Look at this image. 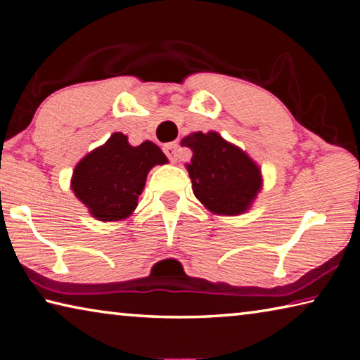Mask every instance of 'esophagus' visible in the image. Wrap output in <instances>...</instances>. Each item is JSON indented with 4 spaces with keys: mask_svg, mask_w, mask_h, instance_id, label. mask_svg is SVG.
Masks as SVG:
<instances>
[{
    "mask_svg": "<svg viewBox=\"0 0 360 360\" xmlns=\"http://www.w3.org/2000/svg\"><path fill=\"white\" fill-rule=\"evenodd\" d=\"M163 152H165L169 160L176 162V160H178L179 144L178 143H168V144H165V148H163Z\"/></svg>",
    "mask_w": 360,
    "mask_h": 360,
    "instance_id": "esophagus-1",
    "label": "esophagus"
}]
</instances>
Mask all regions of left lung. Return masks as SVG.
Returning <instances> with one entry per match:
<instances>
[{
  "instance_id": "1",
  "label": "left lung",
  "mask_w": 360,
  "mask_h": 360,
  "mask_svg": "<svg viewBox=\"0 0 360 360\" xmlns=\"http://www.w3.org/2000/svg\"><path fill=\"white\" fill-rule=\"evenodd\" d=\"M182 146L193 152L187 172L195 197L216 214L245 212L262 187L260 169L251 158L216 131L192 133Z\"/></svg>"
}]
</instances>
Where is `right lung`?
<instances>
[{
  "mask_svg": "<svg viewBox=\"0 0 360 360\" xmlns=\"http://www.w3.org/2000/svg\"><path fill=\"white\" fill-rule=\"evenodd\" d=\"M167 162L157 144L144 141L133 148L125 135L114 133L77 163L71 188L94 217L120 221L136 208L149 169Z\"/></svg>",
  "mask_w": 360,
  "mask_h": 360,
  "instance_id": "1",
  "label": "right lung"
}]
</instances>
